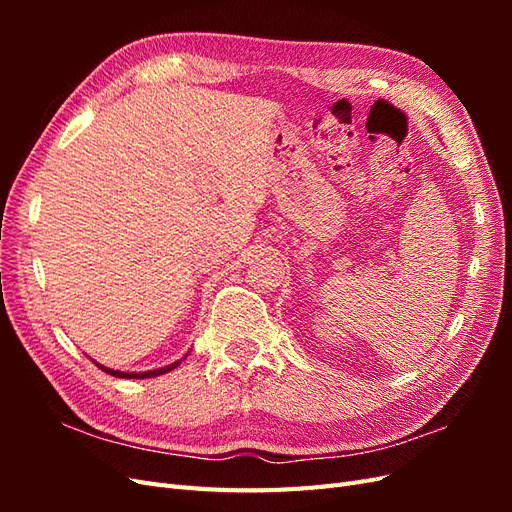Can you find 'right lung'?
<instances>
[{"label": "right lung", "instance_id": "right-lung-1", "mask_svg": "<svg viewBox=\"0 0 512 512\" xmlns=\"http://www.w3.org/2000/svg\"><path fill=\"white\" fill-rule=\"evenodd\" d=\"M181 361H175V363H170V365H166V367H160V369H151V371H117V369H106V367H102V365H98L102 371H106V374H111V376H115V378H153V376H160V374H166V371H173L177 365H179Z\"/></svg>", "mask_w": 512, "mask_h": 512}]
</instances>
